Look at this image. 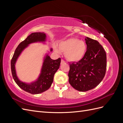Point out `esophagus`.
Returning <instances> with one entry per match:
<instances>
[{
    "mask_svg": "<svg viewBox=\"0 0 123 123\" xmlns=\"http://www.w3.org/2000/svg\"><path fill=\"white\" fill-rule=\"evenodd\" d=\"M65 62L64 60H62H62H61V64H65Z\"/></svg>",
    "mask_w": 123,
    "mask_h": 123,
    "instance_id": "obj_1",
    "label": "esophagus"
}]
</instances>
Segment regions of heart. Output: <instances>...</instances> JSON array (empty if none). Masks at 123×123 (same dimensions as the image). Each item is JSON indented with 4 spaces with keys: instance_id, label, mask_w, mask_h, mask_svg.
<instances>
[{
    "instance_id": "b5f03b06",
    "label": "heart",
    "mask_w": 123,
    "mask_h": 123,
    "mask_svg": "<svg viewBox=\"0 0 123 123\" xmlns=\"http://www.w3.org/2000/svg\"><path fill=\"white\" fill-rule=\"evenodd\" d=\"M58 48L65 53V56L68 61L77 62L84 56L87 50V46L83 40L75 38H70L59 43ZM54 49L56 52H59L56 47H54Z\"/></svg>"
}]
</instances>
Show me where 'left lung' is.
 Instances as JSON below:
<instances>
[{
	"label": "left lung",
	"instance_id": "8db88e82",
	"mask_svg": "<svg viewBox=\"0 0 123 123\" xmlns=\"http://www.w3.org/2000/svg\"><path fill=\"white\" fill-rule=\"evenodd\" d=\"M87 51L79 62L69 63V82L76 90L85 92L94 88L102 81L106 70V54L95 40L85 38Z\"/></svg>",
	"mask_w": 123,
	"mask_h": 123
}]
</instances>
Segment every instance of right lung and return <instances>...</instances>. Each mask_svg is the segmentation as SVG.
I'll return each mask as SVG.
<instances>
[{"mask_svg":"<svg viewBox=\"0 0 123 123\" xmlns=\"http://www.w3.org/2000/svg\"><path fill=\"white\" fill-rule=\"evenodd\" d=\"M47 36L44 32H34L29 35L25 40L20 43L15 51L11 62V71L14 81L21 89L33 94H39L47 90L52 84L54 75L59 69L61 62L60 58L56 60L51 59L47 53L43 58V62L40 70V73L37 79L30 83L20 80L16 73L15 65L20 54L30 44L33 43H45ZM52 51L51 48L50 52Z\"/></svg>","mask_w":123,"mask_h":123,"instance_id":"obj_1","label":"right lung"}]
</instances>
